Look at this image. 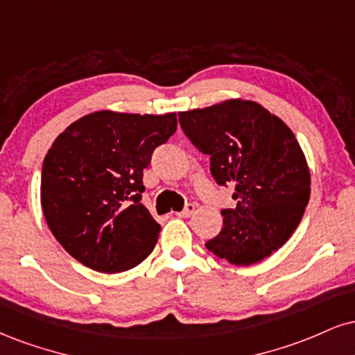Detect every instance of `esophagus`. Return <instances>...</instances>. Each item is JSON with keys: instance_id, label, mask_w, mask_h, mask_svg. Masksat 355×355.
<instances>
[{"instance_id": "1", "label": "esophagus", "mask_w": 355, "mask_h": 355, "mask_svg": "<svg viewBox=\"0 0 355 355\" xmlns=\"http://www.w3.org/2000/svg\"><path fill=\"white\" fill-rule=\"evenodd\" d=\"M193 213H195V205L189 203L185 208H183V210H182L180 213H177V215L182 216V218H189V216L193 215Z\"/></svg>"}]
</instances>
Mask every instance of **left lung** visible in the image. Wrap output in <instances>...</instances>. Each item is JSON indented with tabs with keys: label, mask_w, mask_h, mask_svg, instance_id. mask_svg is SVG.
Listing matches in <instances>:
<instances>
[{
	"label": "left lung",
	"mask_w": 355,
	"mask_h": 355,
	"mask_svg": "<svg viewBox=\"0 0 355 355\" xmlns=\"http://www.w3.org/2000/svg\"><path fill=\"white\" fill-rule=\"evenodd\" d=\"M182 130L218 185L233 183L236 207L221 211L223 228L208 251L236 266L261 261L297 228L311 195V172L293 130L261 104L228 99L178 112Z\"/></svg>",
	"instance_id": "left-lung-1"
}]
</instances>
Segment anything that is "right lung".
I'll return each instance as SVG.
<instances>
[{
	"mask_svg": "<svg viewBox=\"0 0 355 355\" xmlns=\"http://www.w3.org/2000/svg\"><path fill=\"white\" fill-rule=\"evenodd\" d=\"M175 130V112L96 110L55 137L42 164L41 207L72 258L122 272L152 253L160 225L140 203L144 168Z\"/></svg>",
	"mask_w": 355,
	"mask_h": 355,
	"instance_id": "right-lung-1",
	"label": "right lung"
}]
</instances>
